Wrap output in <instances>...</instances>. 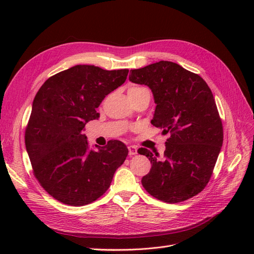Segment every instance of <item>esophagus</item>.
Segmentation results:
<instances>
[{"mask_svg":"<svg viewBox=\"0 0 254 254\" xmlns=\"http://www.w3.org/2000/svg\"><path fill=\"white\" fill-rule=\"evenodd\" d=\"M128 151H129V156L132 157L137 153V148L133 145H130V146H128Z\"/></svg>","mask_w":254,"mask_h":254,"instance_id":"obj_1","label":"esophagus"}]
</instances>
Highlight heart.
Masks as SVG:
<instances>
[{
  "label": "heart",
  "instance_id": "1",
  "mask_svg": "<svg viewBox=\"0 0 254 254\" xmlns=\"http://www.w3.org/2000/svg\"><path fill=\"white\" fill-rule=\"evenodd\" d=\"M146 90L145 88H141V87H132L128 90V94H132V93H137V92H141Z\"/></svg>",
  "mask_w": 254,
  "mask_h": 254
}]
</instances>
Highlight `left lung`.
Returning <instances> with one entry per match:
<instances>
[{
    "instance_id": "1",
    "label": "left lung",
    "mask_w": 254,
    "mask_h": 254,
    "mask_svg": "<svg viewBox=\"0 0 254 254\" xmlns=\"http://www.w3.org/2000/svg\"><path fill=\"white\" fill-rule=\"evenodd\" d=\"M130 72V81L145 84L152 92L157 106L151 124L171 134L163 159L146 148L137 150L151 163L142 186L159 200H188L209 182L224 140L212 91L200 76L172 61Z\"/></svg>"
}]
</instances>
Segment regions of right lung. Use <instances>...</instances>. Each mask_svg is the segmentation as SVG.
<instances>
[{"label": "right lung", "instance_id": "right-lung-1", "mask_svg": "<svg viewBox=\"0 0 254 254\" xmlns=\"http://www.w3.org/2000/svg\"><path fill=\"white\" fill-rule=\"evenodd\" d=\"M128 72L78 64L52 76L37 92L25 146L35 177L56 200L74 206L95 201L126 160L124 143L114 140L90 149L82 130L99 118L96 108Z\"/></svg>", "mask_w": 254, "mask_h": 254}]
</instances>
